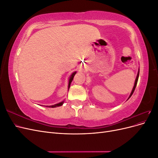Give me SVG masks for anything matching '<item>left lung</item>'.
I'll list each match as a JSON object with an SVG mask.
<instances>
[{
  "label": "left lung",
  "instance_id": "obj_1",
  "mask_svg": "<svg viewBox=\"0 0 158 158\" xmlns=\"http://www.w3.org/2000/svg\"><path fill=\"white\" fill-rule=\"evenodd\" d=\"M139 70H138V74H137V76H136V80H135V85H134V87H133V89H132V92H131V95H130V96H129V98H128V99L130 98L131 97V95H132V94L134 93V92H135V88H136V84H137V82H138V76H139Z\"/></svg>",
  "mask_w": 158,
  "mask_h": 158
}]
</instances>
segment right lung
I'll use <instances>...</instances> for the list:
<instances>
[{
  "label": "right lung",
  "mask_w": 158,
  "mask_h": 158,
  "mask_svg": "<svg viewBox=\"0 0 158 158\" xmlns=\"http://www.w3.org/2000/svg\"><path fill=\"white\" fill-rule=\"evenodd\" d=\"M76 72H74V73L71 74V76H70V78H69V86H68V88H69H69H70V84H71V82H72V81H73V78H74V75L76 74ZM63 103H64V101L63 102H60V103H56V104H55V105H53V106H46V107H52V108H53V107H60V106H61L63 104Z\"/></svg>",
  "instance_id": "add662e5"
}]
</instances>
